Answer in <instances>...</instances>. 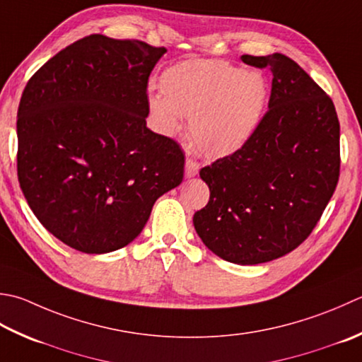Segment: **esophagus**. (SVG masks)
Returning <instances> with one entry per match:
<instances>
[{
	"instance_id": "obj_1",
	"label": "esophagus",
	"mask_w": 362,
	"mask_h": 362,
	"mask_svg": "<svg viewBox=\"0 0 362 362\" xmlns=\"http://www.w3.org/2000/svg\"><path fill=\"white\" fill-rule=\"evenodd\" d=\"M197 173H199V163L193 158H187L185 163V175L187 177H194Z\"/></svg>"
}]
</instances>
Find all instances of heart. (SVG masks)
Masks as SVG:
<instances>
[{"label":"heart","mask_w":362,"mask_h":362,"mask_svg":"<svg viewBox=\"0 0 362 362\" xmlns=\"http://www.w3.org/2000/svg\"><path fill=\"white\" fill-rule=\"evenodd\" d=\"M163 95L151 110L163 130L189 117V136L201 152L221 157L242 147L260 125L268 102L265 78L226 61H187L161 76Z\"/></svg>","instance_id":"obj_1"}]
</instances>
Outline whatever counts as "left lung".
<instances>
[{"instance_id":"left-lung-1","label":"left lung","mask_w":362,"mask_h":362,"mask_svg":"<svg viewBox=\"0 0 362 362\" xmlns=\"http://www.w3.org/2000/svg\"><path fill=\"white\" fill-rule=\"evenodd\" d=\"M242 61L272 70L268 111L238 151L201 169L210 199L193 223L218 257L256 265L293 251L320 221L341 173V125L329 95L293 59Z\"/></svg>"}]
</instances>
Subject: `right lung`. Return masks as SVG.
I'll return each mask as SVG.
<instances>
[{"instance_id":"obj_1","label":"right lung","mask_w":362,"mask_h":362,"mask_svg":"<svg viewBox=\"0 0 362 362\" xmlns=\"http://www.w3.org/2000/svg\"><path fill=\"white\" fill-rule=\"evenodd\" d=\"M165 53L90 34L48 59L21 94L20 188L40 224L76 251L127 246L155 201L182 183L180 146L146 127L148 76Z\"/></svg>"}]
</instances>
